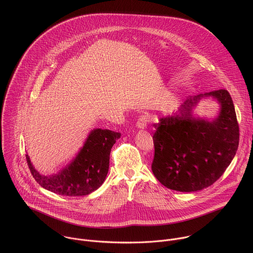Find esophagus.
Segmentation results:
<instances>
[{
  "instance_id": "esophagus-1",
  "label": "esophagus",
  "mask_w": 253,
  "mask_h": 253,
  "mask_svg": "<svg viewBox=\"0 0 253 253\" xmlns=\"http://www.w3.org/2000/svg\"><path fill=\"white\" fill-rule=\"evenodd\" d=\"M149 122V116L148 115H141L136 123L137 128L139 129H145L147 127V124Z\"/></svg>"
}]
</instances>
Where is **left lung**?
I'll return each instance as SVG.
<instances>
[{"label":"left lung","instance_id":"obj_1","mask_svg":"<svg viewBox=\"0 0 253 253\" xmlns=\"http://www.w3.org/2000/svg\"><path fill=\"white\" fill-rule=\"evenodd\" d=\"M206 97L220 104L218 116L213 120L193 115L195 107ZM154 126L152 172L172 190L193 192L212 185L238 148L239 127L233 101L223 89L188 98L178 112L160 118Z\"/></svg>","mask_w":253,"mask_h":253}]
</instances>
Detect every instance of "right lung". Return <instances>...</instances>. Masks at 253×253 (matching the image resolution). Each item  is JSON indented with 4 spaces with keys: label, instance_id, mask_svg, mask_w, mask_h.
Returning <instances> with one entry per match:
<instances>
[{
    "label": "right lung",
    "instance_id": "right-lung-1",
    "mask_svg": "<svg viewBox=\"0 0 253 253\" xmlns=\"http://www.w3.org/2000/svg\"><path fill=\"white\" fill-rule=\"evenodd\" d=\"M120 136V133L111 130L93 129L76 157L52 175L39 173L28 154L27 163L33 177L43 188L68 197L85 196L97 190L105 181L111 148Z\"/></svg>",
    "mask_w": 253,
    "mask_h": 253
}]
</instances>
